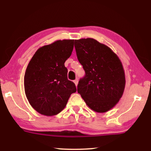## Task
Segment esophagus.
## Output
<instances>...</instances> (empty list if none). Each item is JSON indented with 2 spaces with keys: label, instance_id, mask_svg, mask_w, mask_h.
Segmentation results:
<instances>
[{
  "label": "esophagus",
  "instance_id": "obj_1",
  "mask_svg": "<svg viewBox=\"0 0 151 151\" xmlns=\"http://www.w3.org/2000/svg\"><path fill=\"white\" fill-rule=\"evenodd\" d=\"M73 82H74V83L75 84V86H77L78 83V79H76V80H75V81H74Z\"/></svg>",
  "mask_w": 151,
  "mask_h": 151
}]
</instances>
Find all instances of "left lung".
I'll use <instances>...</instances> for the list:
<instances>
[{
    "mask_svg": "<svg viewBox=\"0 0 151 151\" xmlns=\"http://www.w3.org/2000/svg\"><path fill=\"white\" fill-rule=\"evenodd\" d=\"M77 58L85 70L77 91L91 110L105 113L122 97L126 79L119 58L109 47L93 38L75 40Z\"/></svg>",
    "mask_w": 151,
    "mask_h": 151,
    "instance_id": "1",
    "label": "left lung"
}]
</instances>
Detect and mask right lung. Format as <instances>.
<instances>
[{
    "instance_id": "1",
    "label": "right lung",
    "mask_w": 151,
    "mask_h": 151,
    "mask_svg": "<svg viewBox=\"0 0 151 151\" xmlns=\"http://www.w3.org/2000/svg\"><path fill=\"white\" fill-rule=\"evenodd\" d=\"M73 47L74 40H56L38 48L29 61L24 76L25 92L32 107L41 114L60 113L76 92L64 65Z\"/></svg>"
}]
</instances>
